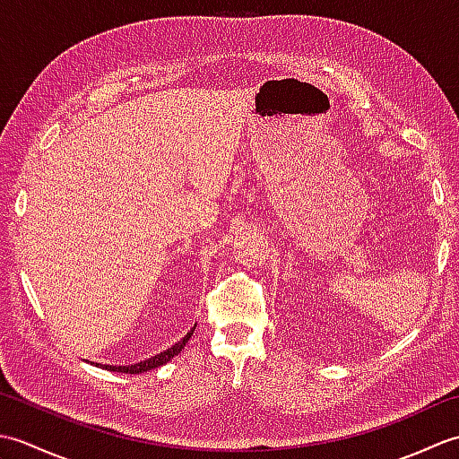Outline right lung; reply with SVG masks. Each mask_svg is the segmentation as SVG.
I'll return each mask as SVG.
<instances>
[{
    "instance_id": "1",
    "label": "right lung",
    "mask_w": 459,
    "mask_h": 459,
    "mask_svg": "<svg viewBox=\"0 0 459 459\" xmlns=\"http://www.w3.org/2000/svg\"><path fill=\"white\" fill-rule=\"evenodd\" d=\"M193 331H195V327H193V329L189 331V333L185 335L181 341H178V343L171 345L169 349L161 351V353H160V355H155V357H150V359H145V360H140V363H135V365H122V367H116V365H100V363H96V367L106 368V370H114V373H126V375H140V373H145V370L158 368V367H161V365H165V363H169V360H171L175 355H179V353H181V349L185 347V343H187L189 337L193 335Z\"/></svg>"
}]
</instances>
